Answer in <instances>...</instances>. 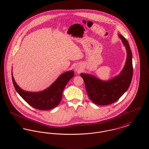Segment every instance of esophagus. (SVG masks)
<instances>
[{"mask_svg": "<svg viewBox=\"0 0 149 149\" xmlns=\"http://www.w3.org/2000/svg\"><path fill=\"white\" fill-rule=\"evenodd\" d=\"M75 70L77 72H80L81 69H80V67H79V66H75Z\"/></svg>", "mask_w": 149, "mask_h": 149, "instance_id": "34e87169", "label": "esophagus"}]
</instances>
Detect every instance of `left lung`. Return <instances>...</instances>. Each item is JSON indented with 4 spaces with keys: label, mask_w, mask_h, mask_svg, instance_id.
I'll return each mask as SVG.
<instances>
[{
    "label": "left lung",
    "mask_w": 149,
    "mask_h": 149,
    "mask_svg": "<svg viewBox=\"0 0 149 149\" xmlns=\"http://www.w3.org/2000/svg\"><path fill=\"white\" fill-rule=\"evenodd\" d=\"M125 46L127 52L126 63L121 73L109 81H102L94 76L81 74L89 98L99 105L115 103L127 91L133 77L132 53L129 42L121 34L118 35Z\"/></svg>",
    "instance_id": "left-lung-1"
}]
</instances>
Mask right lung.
I'll use <instances>...</instances> for the list:
<instances>
[{"label": "right lung", "mask_w": 149, "mask_h": 149, "mask_svg": "<svg viewBox=\"0 0 149 149\" xmlns=\"http://www.w3.org/2000/svg\"><path fill=\"white\" fill-rule=\"evenodd\" d=\"M74 75L73 71L66 72L61 74L49 88L39 92L23 91L16 83L12 75V79L15 90L26 103L37 109L46 111L55 108L59 104L65 86Z\"/></svg>", "instance_id": "right-lung-1"}]
</instances>
